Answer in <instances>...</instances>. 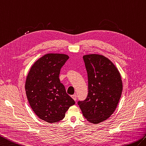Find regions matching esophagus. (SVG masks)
Instances as JSON below:
<instances>
[{
  "label": "esophagus",
  "mask_w": 146,
  "mask_h": 146,
  "mask_svg": "<svg viewBox=\"0 0 146 146\" xmlns=\"http://www.w3.org/2000/svg\"><path fill=\"white\" fill-rule=\"evenodd\" d=\"M72 99L75 100V101H76V100H77V96L75 94V95H73V96H72Z\"/></svg>",
  "instance_id": "esophagus-1"
}]
</instances>
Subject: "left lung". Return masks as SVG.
<instances>
[{
    "label": "left lung",
    "mask_w": 146,
    "mask_h": 146,
    "mask_svg": "<svg viewBox=\"0 0 146 146\" xmlns=\"http://www.w3.org/2000/svg\"><path fill=\"white\" fill-rule=\"evenodd\" d=\"M83 59L88 77V95L77 104L87 121L99 124L117 108L122 91L121 77L114 64L102 55H85Z\"/></svg>",
    "instance_id": "1"
}]
</instances>
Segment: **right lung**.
<instances>
[{
  "mask_svg": "<svg viewBox=\"0 0 146 146\" xmlns=\"http://www.w3.org/2000/svg\"><path fill=\"white\" fill-rule=\"evenodd\" d=\"M69 57L62 54H47L31 68L25 82V92L32 109L40 119L48 123L62 120L74 99L60 83V69Z\"/></svg>",
  "mask_w": 146,
  "mask_h": 146,
  "instance_id": "1",
  "label": "right lung"
}]
</instances>
